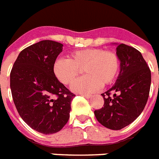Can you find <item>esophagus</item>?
<instances>
[{"label": "esophagus", "mask_w": 159, "mask_h": 159, "mask_svg": "<svg viewBox=\"0 0 159 159\" xmlns=\"http://www.w3.org/2000/svg\"><path fill=\"white\" fill-rule=\"evenodd\" d=\"M81 96H83L84 98H91V95H89V94H81Z\"/></svg>", "instance_id": "obj_1"}]
</instances>
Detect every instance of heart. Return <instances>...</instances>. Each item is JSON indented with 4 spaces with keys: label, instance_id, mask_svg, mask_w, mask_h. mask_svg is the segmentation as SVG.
<instances>
[{
    "label": "heart",
    "instance_id": "b5f03b06",
    "mask_svg": "<svg viewBox=\"0 0 159 159\" xmlns=\"http://www.w3.org/2000/svg\"><path fill=\"white\" fill-rule=\"evenodd\" d=\"M84 70L85 75L72 85V90L80 93H93L112 84L119 70V59L114 52L102 48H85L72 52L69 59H57L53 72L61 84L70 85Z\"/></svg>",
    "mask_w": 159,
    "mask_h": 159
}]
</instances>
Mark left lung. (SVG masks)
I'll use <instances>...</instances> for the list:
<instances>
[{
  "label": "left lung",
  "mask_w": 159,
  "mask_h": 159,
  "mask_svg": "<svg viewBox=\"0 0 159 159\" xmlns=\"http://www.w3.org/2000/svg\"><path fill=\"white\" fill-rule=\"evenodd\" d=\"M116 50L120 61L119 76L115 85L102 94L104 107L94 111L98 121L112 130L125 128L141 115L151 84V72L137 49L120 44Z\"/></svg>",
  "instance_id": "1"
}]
</instances>
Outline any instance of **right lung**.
I'll use <instances>...</instances> for the list:
<instances>
[{
  "instance_id": "right-lung-1",
  "label": "right lung",
  "mask_w": 159,
  "mask_h": 159,
  "mask_svg": "<svg viewBox=\"0 0 159 159\" xmlns=\"http://www.w3.org/2000/svg\"><path fill=\"white\" fill-rule=\"evenodd\" d=\"M62 47L48 40L30 45L21 51L10 72V89L18 114L43 134L56 133L66 124L75 96L53 72Z\"/></svg>"
}]
</instances>
